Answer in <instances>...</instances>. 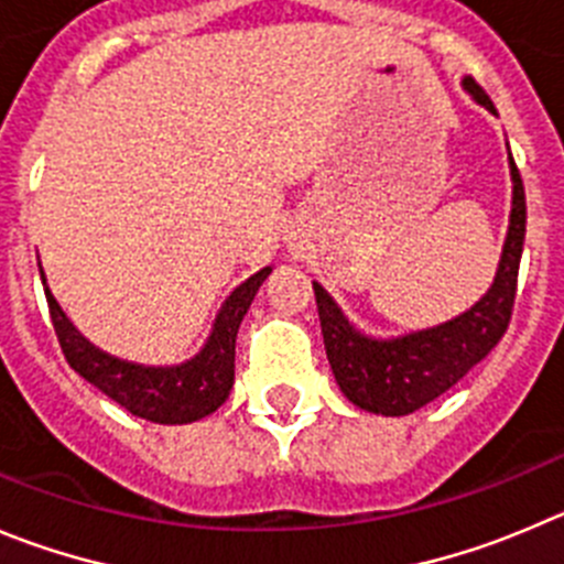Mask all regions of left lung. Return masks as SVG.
<instances>
[{
	"mask_svg": "<svg viewBox=\"0 0 564 564\" xmlns=\"http://www.w3.org/2000/svg\"><path fill=\"white\" fill-rule=\"evenodd\" d=\"M462 88L473 102L498 116L492 99L473 77H462ZM509 175L512 210L496 278L487 292L456 317L401 336H372L345 317L323 283L312 281L328 365L341 394L354 406L383 417L417 412L459 383L507 334L525 239V194L512 152Z\"/></svg>",
	"mask_w": 564,
	"mask_h": 564,
	"instance_id": "obj_1",
	"label": "left lung"
}]
</instances>
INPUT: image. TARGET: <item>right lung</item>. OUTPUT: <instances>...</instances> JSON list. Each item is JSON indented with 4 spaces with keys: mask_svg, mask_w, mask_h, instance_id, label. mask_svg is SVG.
Returning a JSON list of instances; mask_svg holds the SVG:
<instances>
[{
    "mask_svg": "<svg viewBox=\"0 0 564 564\" xmlns=\"http://www.w3.org/2000/svg\"><path fill=\"white\" fill-rule=\"evenodd\" d=\"M39 272L57 341L75 372H80L88 383H94L99 392L108 394L110 401L124 406L135 417L161 425H186L208 417L228 401L234 389L236 334L261 283L272 275V267L258 270L225 297L199 354L181 365H139L99 350L66 317L55 294L46 286L41 264Z\"/></svg>",
    "mask_w": 564,
    "mask_h": 564,
    "instance_id": "add662e5",
    "label": "right lung"
}]
</instances>
